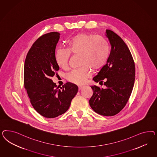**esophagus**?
<instances>
[{
  "label": "esophagus",
  "mask_w": 157,
  "mask_h": 157,
  "mask_svg": "<svg viewBox=\"0 0 157 157\" xmlns=\"http://www.w3.org/2000/svg\"><path fill=\"white\" fill-rule=\"evenodd\" d=\"M83 87H84V86H78V89H79V90H81V89H82L83 88Z\"/></svg>",
  "instance_id": "1"
}]
</instances>
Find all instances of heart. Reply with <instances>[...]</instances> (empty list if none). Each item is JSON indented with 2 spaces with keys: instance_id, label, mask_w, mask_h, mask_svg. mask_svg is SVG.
<instances>
[{
  "instance_id": "b5f03b06",
  "label": "heart",
  "mask_w": 157,
  "mask_h": 157,
  "mask_svg": "<svg viewBox=\"0 0 157 157\" xmlns=\"http://www.w3.org/2000/svg\"><path fill=\"white\" fill-rule=\"evenodd\" d=\"M67 49L58 48L55 61L62 68L68 66L70 53L80 55L79 69L66 75L67 79L75 84H82L91 75V69L96 71L104 66L108 56V46L104 38L88 33L78 34L66 42Z\"/></svg>"
}]
</instances>
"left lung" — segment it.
<instances>
[{"instance_id": "8db88e82", "label": "left lung", "mask_w": 157, "mask_h": 157, "mask_svg": "<svg viewBox=\"0 0 157 157\" xmlns=\"http://www.w3.org/2000/svg\"><path fill=\"white\" fill-rule=\"evenodd\" d=\"M105 35L111 47L109 56L93 79L106 87L91 86L93 94L89 104L97 113L112 116L123 109L128 101L135 82V67L131 52L122 38L108 29Z\"/></svg>"}]
</instances>
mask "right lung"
<instances>
[{
    "mask_svg": "<svg viewBox=\"0 0 157 157\" xmlns=\"http://www.w3.org/2000/svg\"><path fill=\"white\" fill-rule=\"evenodd\" d=\"M60 33L44 34L34 43L26 55L24 65V86L30 103L38 113L55 118L68 109L78 91L70 82L57 86L51 79L59 67L55 61V49Z\"/></svg>",
    "mask_w": 157,
    "mask_h": 157,
    "instance_id": "obj_1",
    "label": "right lung"
}]
</instances>
